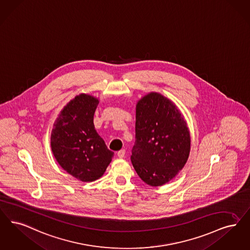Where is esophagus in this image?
<instances>
[{
    "instance_id": "1",
    "label": "esophagus",
    "mask_w": 250,
    "mask_h": 250,
    "mask_svg": "<svg viewBox=\"0 0 250 250\" xmlns=\"http://www.w3.org/2000/svg\"><path fill=\"white\" fill-rule=\"evenodd\" d=\"M117 155L119 158H124L125 155V150H120L119 151H117Z\"/></svg>"
}]
</instances>
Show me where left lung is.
<instances>
[{
	"label": "left lung",
	"mask_w": 250,
	"mask_h": 250,
	"mask_svg": "<svg viewBox=\"0 0 250 250\" xmlns=\"http://www.w3.org/2000/svg\"><path fill=\"white\" fill-rule=\"evenodd\" d=\"M190 149V132L176 105L151 92L136 108V140L131 162L140 179L162 186L183 168Z\"/></svg>",
	"instance_id": "1"
}]
</instances>
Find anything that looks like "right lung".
I'll list each match as a JSON object with an SVG mask.
<instances>
[{"mask_svg": "<svg viewBox=\"0 0 250 250\" xmlns=\"http://www.w3.org/2000/svg\"><path fill=\"white\" fill-rule=\"evenodd\" d=\"M99 100L76 96L60 111L51 133V149L60 167L84 182L100 179L111 161L109 150L95 129L94 113Z\"/></svg>", "mask_w": 250, "mask_h": 250, "instance_id": "1", "label": "right lung"}]
</instances>
